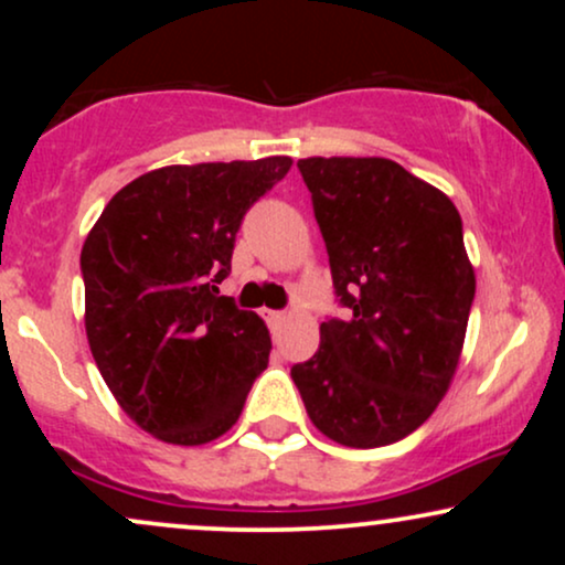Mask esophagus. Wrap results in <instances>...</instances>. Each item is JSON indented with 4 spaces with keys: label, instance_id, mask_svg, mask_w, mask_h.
Masks as SVG:
<instances>
[{
    "label": "esophagus",
    "instance_id": "obj_1",
    "mask_svg": "<svg viewBox=\"0 0 565 565\" xmlns=\"http://www.w3.org/2000/svg\"><path fill=\"white\" fill-rule=\"evenodd\" d=\"M265 319H268L270 329H278L284 321H287V313H281V310H265Z\"/></svg>",
    "mask_w": 565,
    "mask_h": 565
}]
</instances>
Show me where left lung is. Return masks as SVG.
<instances>
[{"instance_id":"obj_1","label":"left lung","mask_w":565,"mask_h":565,"mask_svg":"<svg viewBox=\"0 0 565 565\" xmlns=\"http://www.w3.org/2000/svg\"><path fill=\"white\" fill-rule=\"evenodd\" d=\"M345 319L321 323L291 366L327 438L374 449L406 438L449 391L476 297L462 217L446 193L380 157L297 161Z\"/></svg>"}]
</instances>
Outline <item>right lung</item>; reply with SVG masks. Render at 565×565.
Segmentation results:
<instances>
[{
	"label": "right lung",
	"instance_id": "right-lung-1",
	"mask_svg": "<svg viewBox=\"0 0 565 565\" xmlns=\"http://www.w3.org/2000/svg\"><path fill=\"white\" fill-rule=\"evenodd\" d=\"M289 167L268 157L146 172L108 201L82 246L95 364L127 417L164 444L231 430L268 366L265 321L217 284L246 210Z\"/></svg>",
	"mask_w": 565,
	"mask_h": 565
}]
</instances>
